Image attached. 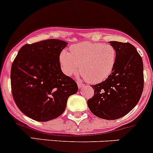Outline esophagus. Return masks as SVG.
<instances>
[{
    "label": "esophagus",
    "mask_w": 153,
    "mask_h": 153,
    "mask_svg": "<svg viewBox=\"0 0 153 153\" xmlns=\"http://www.w3.org/2000/svg\"><path fill=\"white\" fill-rule=\"evenodd\" d=\"M77 85H78V87H79V88H82V87H83L84 85H85V84L82 83V82H78Z\"/></svg>",
    "instance_id": "34e87169"
}]
</instances>
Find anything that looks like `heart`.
Wrapping results in <instances>:
<instances>
[{"label":"heart","mask_w":153,"mask_h":153,"mask_svg":"<svg viewBox=\"0 0 153 153\" xmlns=\"http://www.w3.org/2000/svg\"><path fill=\"white\" fill-rule=\"evenodd\" d=\"M117 52L113 45L84 42L73 45L70 52L62 50L59 56L61 66L66 75L78 72L91 83L103 82L114 70Z\"/></svg>","instance_id":"1"}]
</instances>
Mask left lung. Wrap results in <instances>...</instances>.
<instances>
[{
    "instance_id": "8db88e82",
    "label": "left lung",
    "mask_w": 153,
    "mask_h": 153,
    "mask_svg": "<svg viewBox=\"0 0 153 153\" xmlns=\"http://www.w3.org/2000/svg\"><path fill=\"white\" fill-rule=\"evenodd\" d=\"M117 52L114 70L107 79L92 85L94 96L87 104L101 119L114 120L126 116L139 101L143 90V65L136 48L129 43L110 41Z\"/></svg>"
}]
</instances>
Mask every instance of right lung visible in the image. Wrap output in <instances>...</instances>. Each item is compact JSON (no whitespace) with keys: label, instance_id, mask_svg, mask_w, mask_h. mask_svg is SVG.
I'll return each instance as SVG.
<instances>
[{"label":"right lung","instance_id":"obj_1","mask_svg":"<svg viewBox=\"0 0 153 153\" xmlns=\"http://www.w3.org/2000/svg\"><path fill=\"white\" fill-rule=\"evenodd\" d=\"M68 43L56 39L25 44L11 67L14 101L25 115L38 122L59 117L68 97L78 91L75 80L63 74L60 53Z\"/></svg>","mask_w":153,"mask_h":153}]
</instances>
